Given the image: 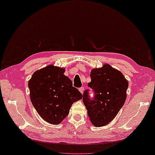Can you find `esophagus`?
I'll list each match as a JSON object with an SVG mask.
<instances>
[{"label":"esophagus","mask_w":155,"mask_h":155,"mask_svg":"<svg viewBox=\"0 0 155 155\" xmlns=\"http://www.w3.org/2000/svg\"><path fill=\"white\" fill-rule=\"evenodd\" d=\"M84 87H80V89H79V91H80V93L81 94H83V93H84Z\"/></svg>","instance_id":"esophagus-1"}]
</instances>
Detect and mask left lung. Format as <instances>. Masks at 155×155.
<instances>
[{
    "label": "left lung",
    "mask_w": 155,
    "mask_h": 155,
    "mask_svg": "<svg viewBox=\"0 0 155 155\" xmlns=\"http://www.w3.org/2000/svg\"><path fill=\"white\" fill-rule=\"evenodd\" d=\"M90 77L91 81L88 86L95 95L93 99H90L89 90H86L83 94V102L92 124L102 127L109 124L124 104L128 81L120 71L109 64L94 68Z\"/></svg>",
    "instance_id": "left-lung-1"
}]
</instances>
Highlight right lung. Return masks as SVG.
Masks as SVG:
<instances>
[{"mask_svg": "<svg viewBox=\"0 0 155 155\" xmlns=\"http://www.w3.org/2000/svg\"><path fill=\"white\" fill-rule=\"evenodd\" d=\"M64 72V68L49 65L35 71L28 82L33 106L50 124H59L68 115L73 102L82 98Z\"/></svg>", "mask_w": 155, "mask_h": 155, "instance_id": "add662e5", "label": "right lung"}]
</instances>
